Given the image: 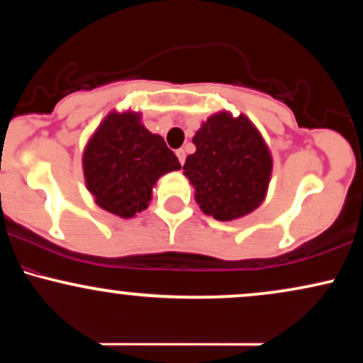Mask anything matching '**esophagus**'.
<instances>
[{
  "label": "esophagus",
  "mask_w": 363,
  "mask_h": 363,
  "mask_svg": "<svg viewBox=\"0 0 363 363\" xmlns=\"http://www.w3.org/2000/svg\"><path fill=\"white\" fill-rule=\"evenodd\" d=\"M176 155H177V158H179V162H181V164H184V160H186V152H184V148L176 150Z\"/></svg>",
  "instance_id": "1"
}]
</instances>
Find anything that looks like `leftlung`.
Wrapping results in <instances>:
<instances>
[{"mask_svg": "<svg viewBox=\"0 0 363 363\" xmlns=\"http://www.w3.org/2000/svg\"><path fill=\"white\" fill-rule=\"evenodd\" d=\"M196 152L187 155L184 176L194 186L203 213L220 222L240 218L264 201L273 158L261 133L244 114L222 111L196 131Z\"/></svg>", "mask_w": 363, "mask_h": 363, "instance_id": "obj_1", "label": "left lung"}]
</instances>
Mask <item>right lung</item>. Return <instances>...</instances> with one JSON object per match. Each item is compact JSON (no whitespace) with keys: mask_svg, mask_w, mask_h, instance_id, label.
Returning <instances> with one entry per match:
<instances>
[{"mask_svg":"<svg viewBox=\"0 0 363 363\" xmlns=\"http://www.w3.org/2000/svg\"><path fill=\"white\" fill-rule=\"evenodd\" d=\"M181 169L162 136L141 124L138 112H111L83 152L86 189L102 210L131 218L147 210L158 177Z\"/></svg>","mask_w":363,"mask_h":363,"instance_id":"right-lung-1","label":"right lung"}]
</instances>
